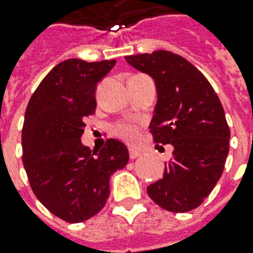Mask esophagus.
Listing matches in <instances>:
<instances>
[{
  "label": "esophagus",
  "instance_id": "obj_1",
  "mask_svg": "<svg viewBox=\"0 0 253 253\" xmlns=\"http://www.w3.org/2000/svg\"><path fill=\"white\" fill-rule=\"evenodd\" d=\"M140 155H141V151H138V150H134V148H130V150H128V157H130L131 160L138 158Z\"/></svg>",
  "mask_w": 253,
  "mask_h": 253
}]
</instances>
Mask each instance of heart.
Segmentation results:
<instances>
[{
    "instance_id": "1",
    "label": "heart",
    "mask_w": 253,
    "mask_h": 253,
    "mask_svg": "<svg viewBox=\"0 0 253 253\" xmlns=\"http://www.w3.org/2000/svg\"><path fill=\"white\" fill-rule=\"evenodd\" d=\"M115 133L128 143H135L140 137L138 127L133 126V125H118L115 127Z\"/></svg>"
}]
</instances>
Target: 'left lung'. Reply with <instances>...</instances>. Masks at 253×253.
I'll return each instance as SVG.
<instances>
[{
    "label": "left lung",
    "mask_w": 253,
    "mask_h": 253,
    "mask_svg": "<svg viewBox=\"0 0 253 253\" xmlns=\"http://www.w3.org/2000/svg\"><path fill=\"white\" fill-rule=\"evenodd\" d=\"M151 75L158 100L150 131L157 144L173 145L164 176L147 187L164 210L186 213L196 209L221 178L230 150V127L213 86L186 58L158 50L125 57Z\"/></svg>",
    "instance_id": "obj_1"
}]
</instances>
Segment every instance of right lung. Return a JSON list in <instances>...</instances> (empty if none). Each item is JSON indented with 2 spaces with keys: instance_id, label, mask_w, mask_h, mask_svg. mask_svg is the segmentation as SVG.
<instances>
[{
  "instance_id": "add662e5",
  "label": "right lung",
  "mask_w": 253,
  "mask_h": 253,
  "mask_svg": "<svg viewBox=\"0 0 253 253\" xmlns=\"http://www.w3.org/2000/svg\"><path fill=\"white\" fill-rule=\"evenodd\" d=\"M115 60L57 64L33 92L25 112L22 162L32 190L50 213L81 222L99 213L109 197V178L128 162L127 147L109 138L103 148L81 143L84 119L95 113L96 85Z\"/></svg>"
}]
</instances>
